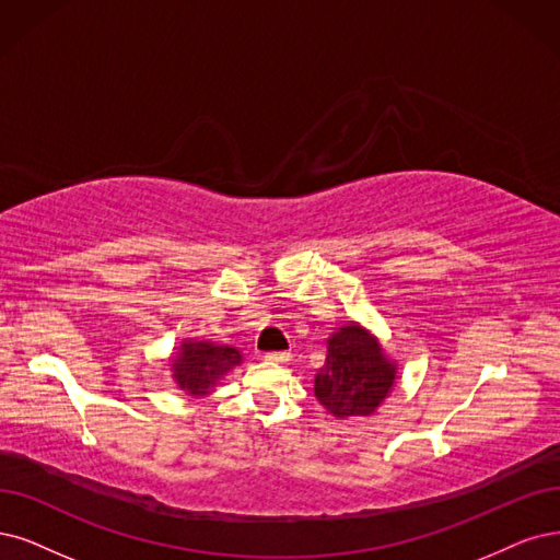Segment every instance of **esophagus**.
I'll return each instance as SVG.
<instances>
[{
	"label": "esophagus",
	"instance_id": "1",
	"mask_svg": "<svg viewBox=\"0 0 560 560\" xmlns=\"http://www.w3.org/2000/svg\"><path fill=\"white\" fill-rule=\"evenodd\" d=\"M267 362H275V364H283L291 360V353H285V350H275V353H265Z\"/></svg>",
	"mask_w": 560,
	"mask_h": 560
}]
</instances>
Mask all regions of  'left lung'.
Returning <instances> with one entry per match:
<instances>
[{"label":"left lung","instance_id":"left-lung-1","mask_svg":"<svg viewBox=\"0 0 560 560\" xmlns=\"http://www.w3.org/2000/svg\"><path fill=\"white\" fill-rule=\"evenodd\" d=\"M316 399L339 420L374 416L397 383V364L378 339L348 323L327 339V358L314 381Z\"/></svg>","mask_w":560,"mask_h":560}]
</instances>
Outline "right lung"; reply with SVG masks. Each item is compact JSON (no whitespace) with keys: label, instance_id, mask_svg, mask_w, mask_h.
I'll list each match as a JSON object with an SVG mask.
<instances>
[{"label":"right lung","instance_id":"add662e5","mask_svg":"<svg viewBox=\"0 0 560 560\" xmlns=\"http://www.w3.org/2000/svg\"><path fill=\"white\" fill-rule=\"evenodd\" d=\"M237 364L242 353L233 346L186 339L173 358V378L189 397H205Z\"/></svg>","mask_w":560,"mask_h":560}]
</instances>
